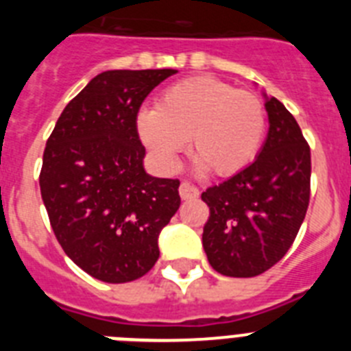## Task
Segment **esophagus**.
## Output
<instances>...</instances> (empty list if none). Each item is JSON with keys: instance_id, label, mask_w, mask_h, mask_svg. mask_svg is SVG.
Masks as SVG:
<instances>
[{"instance_id": "34e87169", "label": "esophagus", "mask_w": 351, "mask_h": 351, "mask_svg": "<svg viewBox=\"0 0 351 351\" xmlns=\"http://www.w3.org/2000/svg\"><path fill=\"white\" fill-rule=\"evenodd\" d=\"M179 195H181L182 200H193L198 197V188L195 184L188 181H182L179 186Z\"/></svg>"}]
</instances>
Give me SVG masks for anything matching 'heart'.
I'll use <instances>...</instances> for the list:
<instances>
[{
    "instance_id": "b5f03b06",
    "label": "heart",
    "mask_w": 351,
    "mask_h": 351,
    "mask_svg": "<svg viewBox=\"0 0 351 351\" xmlns=\"http://www.w3.org/2000/svg\"><path fill=\"white\" fill-rule=\"evenodd\" d=\"M137 128L161 161L173 163L190 141L197 165L214 176H232L258 153L267 110L255 93L214 77H195L161 93L156 108L138 114Z\"/></svg>"
}]
</instances>
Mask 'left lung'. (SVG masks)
I'll use <instances>...</instances> for the list:
<instances>
[{
	"label": "left lung",
	"mask_w": 351,
	"mask_h": 351,
	"mask_svg": "<svg viewBox=\"0 0 351 351\" xmlns=\"http://www.w3.org/2000/svg\"><path fill=\"white\" fill-rule=\"evenodd\" d=\"M269 135L251 165L202 193L209 207L202 244L210 267L253 278L280 262L295 241L311 197V149L295 117L274 96Z\"/></svg>",
	"instance_id": "left-lung-1"
}]
</instances>
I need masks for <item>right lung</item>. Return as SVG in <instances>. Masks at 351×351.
<instances>
[{
	"instance_id": "obj_1",
	"label": "right lung",
	"mask_w": 351,
	"mask_h": 351,
	"mask_svg": "<svg viewBox=\"0 0 351 351\" xmlns=\"http://www.w3.org/2000/svg\"><path fill=\"white\" fill-rule=\"evenodd\" d=\"M176 70H108L64 107L49 137L40 191L63 251L105 283L154 267L158 235L179 209V179L142 167V101Z\"/></svg>"
}]
</instances>
